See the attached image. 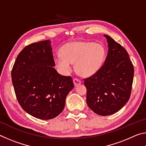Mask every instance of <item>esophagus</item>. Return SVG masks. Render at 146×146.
Here are the masks:
<instances>
[{
	"instance_id": "obj_1",
	"label": "esophagus",
	"mask_w": 146,
	"mask_h": 146,
	"mask_svg": "<svg viewBox=\"0 0 146 146\" xmlns=\"http://www.w3.org/2000/svg\"><path fill=\"white\" fill-rule=\"evenodd\" d=\"M73 82H74V84H75V86H78L81 84V80H79L78 78H73Z\"/></svg>"
}]
</instances>
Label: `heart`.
I'll return each mask as SVG.
<instances>
[{"label": "heart", "mask_w": 146, "mask_h": 146, "mask_svg": "<svg viewBox=\"0 0 146 146\" xmlns=\"http://www.w3.org/2000/svg\"><path fill=\"white\" fill-rule=\"evenodd\" d=\"M106 55L105 47L93 42H72L61 49V55L56 56V66L64 74L71 71V63H75L76 72L82 76H90L102 68Z\"/></svg>", "instance_id": "heart-1"}]
</instances>
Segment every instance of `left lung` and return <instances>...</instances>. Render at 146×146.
<instances>
[{"instance_id":"8db88e82","label":"left lung","mask_w":146,"mask_h":146,"mask_svg":"<svg viewBox=\"0 0 146 146\" xmlns=\"http://www.w3.org/2000/svg\"><path fill=\"white\" fill-rule=\"evenodd\" d=\"M108 52L101 70L84 79L87 88V104L101 116L118 111L129 100L134 75V68L124 48L104 35Z\"/></svg>"}]
</instances>
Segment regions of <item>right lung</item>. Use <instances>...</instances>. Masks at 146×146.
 <instances>
[{"instance_id": "1", "label": "right lung", "mask_w": 146, "mask_h": 146, "mask_svg": "<svg viewBox=\"0 0 146 146\" xmlns=\"http://www.w3.org/2000/svg\"><path fill=\"white\" fill-rule=\"evenodd\" d=\"M55 66L50 40H47L26 46L11 70L19 104L28 114L41 120L57 117L74 88L72 78L60 75Z\"/></svg>"}]
</instances>
